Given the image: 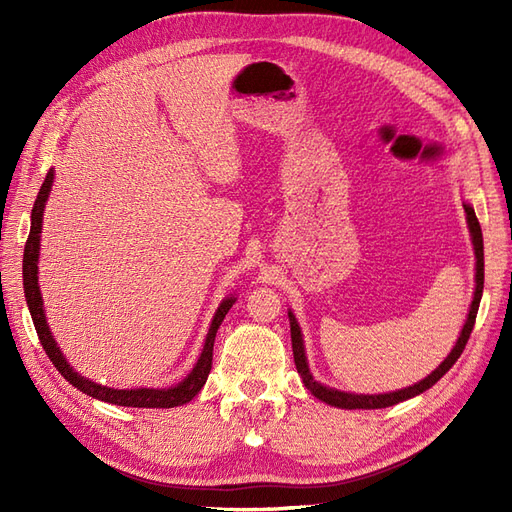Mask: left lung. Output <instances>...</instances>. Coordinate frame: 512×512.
<instances>
[{
	"instance_id": "obj_1",
	"label": "left lung",
	"mask_w": 512,
	"mask_h": 512,
	"mask_svg": "<svg viewBox=\"0 0 512 512\" xmlns=\"http://www.w3.org/2000/svg\"><path fill=\"white\" fill-rule=\"evenodd\" d=\"M463 209H466V220H468V228H470V237H472V245H474V256H476V275H474V297L470 303V312L466 322H463V329L457 337V342L453 346V350L448 352L446 359L431 371L427 378H423L421 382H416L412 386H406V389H399L393 393H378V395H363V393H348V391H339L333 389V386H327L318 382L312 371H309V363H307V354H305V344H303V333L297 318L288 309V320H290V337H292V354H294V365H297L299 376L305 384V389L312 393L316 399L324 401V404L335 406V408H342V410H376V408H389L399 404V401H406L412 399L416 395L425 393L427 389H431L433 384H436L448 369L455 365V361L461 356L463 348H466L470 333L474 329V322H476V314H478V305H480V297H483V284H485V254H483V232H480V224L476 220V213L472 209V205L463 203Z\"/></svg>"
}]
</instances>
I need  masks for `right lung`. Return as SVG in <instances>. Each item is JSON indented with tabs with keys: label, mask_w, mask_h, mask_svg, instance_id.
Instances as JSON below:
<instances>
[{
	"label": "right lung",
	"mask_w": 512,
	"mask_h": 512,
	"mask_svg": "<svg viewBox=\"0 0 512 512\" xmlns=\"http://www.w3.org/2000/svg\"><path fill=\"white\" fill-rule=\"evenodd\" d=\"M53 179H55V170L51 168L46 173V179L42 183V188L38 192V198L32 209V228H29V237L25 243V254H23V288H25V301L29 307V314H32L36 333L40 337V344L44 348V352L49 354V359L53 361V365L57 367V371L64 376L74 389L83 391L85 395L106 401V404H115V406H126V408H177L188 404L192 401L198 391L203 389L207 376L211 371V361H213V342H215V333H218L222 320L226 318L228 309L235 305L237 297L230 294L226 297L220 307L215 309V316L209 324V333L205 337V346L203 352H200L196 365L192 367V371L185 376L179 384L168 386V389H111V386H104L100 382L89 380L85 376H81L76 371L68 359L64 356V352L59 350L55 337L46 324V314H44V301L40 294V286H38V258H40V232H42V220H44V207L46 200H49V194L53 190Z\"/></svg>",
	"instance_id": "add662e5"
}]
</instances>
